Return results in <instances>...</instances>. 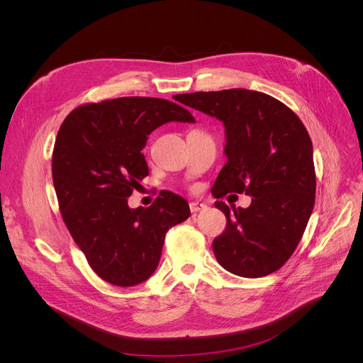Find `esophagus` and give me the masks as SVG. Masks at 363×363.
I'll return each mask as SVG.
<instances>
[{"label":"esophagus","instance_id":"obj_1","mask_svg":"<svg viewBox=\"0 0 363 363\" xmlns=\"http://www.w3.org/2000/svg\"><path fill=\"white\" fill-rule=\"evenodd\" d=\"M207 206L204 203H199V201H193L189 203V211H191V213H197V212H201L204 211Z\"/></svg>","mask_w":363,"mask_h":363}]
</instances>
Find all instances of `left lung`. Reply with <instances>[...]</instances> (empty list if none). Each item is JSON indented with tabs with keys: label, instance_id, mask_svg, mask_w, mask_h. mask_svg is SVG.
Returning <instances> with one entry per match:
<instances>
[{
	"label": "left lung",
	"instance_id": "obj_1",
	"mask_svg": "<svg viewBox=\"0 0 363 363\" xmlns=\"http://www.w3.org/2000/svg\"><path fill=\"white\" fill-rule=\"evenodd\" d=\"M184 104L225 126L226 163L212 194L245 193L252 204L215 206L226 216L213 240L222 268L244 278L278 271L300 242L315 204L313 147L297 114L277 99L244 88L184 94Z\"/></svg>",
	"mask_w": 363,
	"mask_h": 363
}]
</instances>
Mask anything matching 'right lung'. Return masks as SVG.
<instances>
[{
    "label": "right lung",
    "instance_id": "add662e5",
    "mask_svg": "<svg viewBox=\"0 0 363 363\" xmlns=\"http://www.w3.org/2000/svg\"><path fill=\"white\" fill-rule=\"evenodd\" d=\"M167 122L196 119L163 99L122 97L79 106L57 133L52 182L60 213L92 271L118 287L155 274L166 233L189 218L186 200L170 191L150 207L128 206L148 175L147 137Z\"/></svg>",
    "mask_w": 363,
    "mask_h": 363
}]
</instances>
